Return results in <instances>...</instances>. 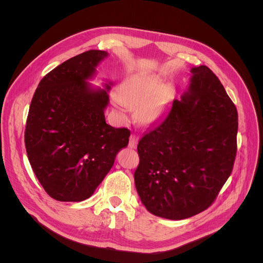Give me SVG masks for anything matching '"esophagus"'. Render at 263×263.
Wrapping results in <instances>:
<instances>
[{
  "label": "esophagus",
  "instance_id": "obj_1",
  "mask_svg": "<svg viewBox=\"0 0 263 263\" xmlns=\"http://www.w3.org/2000/svg\"><path fill=\"white\" fill-rule=\"evenodd\" d=\"M137 144H138V137L135 136V135H132V136L129 137V142H128L129 148H136Z\"/></svg>",
  "mask_w": 263,
  "mask_h": 263
}]
</instances>
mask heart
I'll list each match as a JSON object with an SVG mask.
<instances>
[{"instance_id": "1", "label": "heart", "mask_w": 263, "mask_h": 263, "mask_svg": "<svg viewBox=\"0 0 263 263\" xmlns=\"http://www.w3.org/2000/svg\"><path fill=\"white\" fill-rule=\"evenodd\" d=\"M161 78L150 73H137L128 77L119 87V95L115 94L113 102L123 114L127 102L132 106H140L138 119L141 124L151 125L162 114L166 98V90Z\"/></svg>"}]
</instances>
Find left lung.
<instances>
[{
	"mask_svg": "<svg viewBox=\"0 0 263 263\" xmlns=\"http://www.w3.org/2000/svg\"><path fill=\"white\" fill-rule=\"evenodd\" d=\"M187 90L138 142L135 185L156 216L180 220L205 211L233 170L238 114L206 66L191 69Z\"/></svg>",
	"mask_w": 263,
	"mask_h": 263,
	"instance_id": "left-lung-1",
	"label": "left lung"
}]
</instances>
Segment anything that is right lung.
Segmentation results:
<instances>
[{
    "mask_svg": "<svg viewBox=\"0 0 263 263\" xmlns=\"http://www.w3.org/2000/svg\"><path fill=\"white\" fill-rule=\"evenodd\" d=\"M108 57L89 50L46 74L31 100L25 129L29 163L52 198H89L112 169L117 153L128 145L129 130L105 122L112 81L92 85L97 68Z\"/></svg>",
    "mask_w": 263,
    "mask_h": 263,
    "instance_id": "1",
    "label": "right lung"
}]
</instances>
